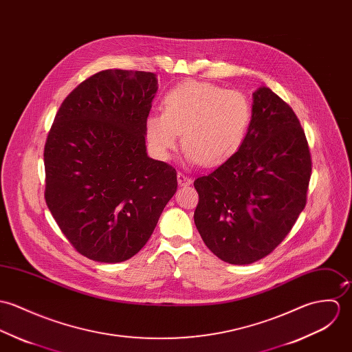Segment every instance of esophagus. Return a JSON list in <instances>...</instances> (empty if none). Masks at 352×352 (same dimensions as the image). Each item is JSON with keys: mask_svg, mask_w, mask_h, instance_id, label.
<instances>
[{"mask_svg": "<svg viewBox=\"0 0 352 352\" xmlns=\"http://www.w3.org/2000/svg\"><path fill=\"white\" fill-rule=\"evenodd\" d=\"M177 178H178V185L179 186H188V185H192V182H193V179L190 177H188L182 173H178Z\"/></svg>", "mask_w": 352, "mask_h": 352, "instance_id": "obj_1", "label": "esophagus"}]
</instances>
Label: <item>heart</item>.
Returning a JSON list of instances; mask_svg holds the SVG:
<instances>
[{"instance_id":"obj_1","label":"heart","mask_w":352,"mask_h":352,"mask_svg":"<svg viewBox=\"0 0 352 352\" xmlns=\"http://www.w3.org/2000/svg\"><path fill=\"white\" fill-rule=\"evenodd\" d=\"M252 121L250 100L237 90L209 82L188 80L170 89L162 112L144 121L148 146L155 157L168 159L179 140L190 164L214 167L228 162L241 148Z\"/></svg>"}]
</instances>
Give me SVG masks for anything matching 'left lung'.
<instances>
[{"label": "left lung", "mask_w": 352, "mask_h": 352, "mask_svg": "<svg viewBox=\"0 0 352 352\" xmlns=\"http://www.w3.org/2000/svg\"><path fill=\"white\" fill-rule=\"evenodd\" d=\"M241 148L195 181V223L206 247L231 265H250L290 232L307 204L312 160L293 109L272 89L252 93Z\"/></svg>", "instance_id": "obj_1"}]
</instances>
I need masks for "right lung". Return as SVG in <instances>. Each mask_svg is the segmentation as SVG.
I'll use <instances>...</instances> for the list:
<instances>
[{
    "mask_svg": "<svg viewBox=\"0 0 352 352\" xmlns=\"http://www.w3.org/2000/svg\"><path fill=\"white\" fill-rule=\"evenodd\" d=\"M154 73L104 70L65 98L44 146L45 202L83 256L118 263L148 241L177 171L147 155Z\"/></svg>",
    "mask_w": 352,
    "mask_h": 352,
    "instance_id": "add662e5",
    "label": "right lung"
}]
</instances>
